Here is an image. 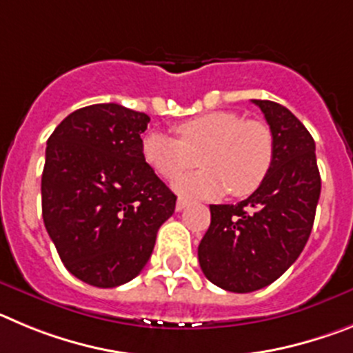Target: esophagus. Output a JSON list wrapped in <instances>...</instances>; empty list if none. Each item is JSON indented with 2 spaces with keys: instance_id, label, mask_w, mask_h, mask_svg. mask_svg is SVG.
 Returning <instances> with one entry per match:
<instances>
[{
  "instance_id": "esophagus-1",
  "label": "esophagus",
  "mask_w": 353,
  "mask_h": 353,
  "mask_svg": "<svg viewBox=\"0 0 353 353\" xmlns=\"http://www.w3.org/2000/svg\"><path fill=\"white\" fill-rule=\"evenodd\" d=\"M187 207V199H183V198H179L176 199V212H180V210H183V208Z\"/></svg>"
}]
</instances>
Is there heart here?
Wrapping results in <instances>:
<instances>
[{
    "mask_svg": "<svg viewBox=\"0 0 353 353\" xmlns=\"http://www.w3.org/2000/svg\"><path fill=\"white\" fill-rule=\"evenodd\" d=\"M180 139L161 132L143 141L145 161L159 176L173 182L199 162L203 170L174 183L187 198H214L228 192L252 194L267 179L274 161L269 125L236 113L215 111L176 125Z\"/></svg>",
    "mask_w": 353,
    "mask_h": 353,
    "instance_id": "obj_1",
    "label": "heart"
}]
</instances>
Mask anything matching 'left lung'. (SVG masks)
<instances>
[{
  "instance_id": "obj_1",
  "label": "left lung",
  "mask_w": 353,
  "mask_h": 353,
  "mask_svg": "<svg viewBox=\"0 0 353 353\" xmlns=\"http://www.w3.org/2000/svg\"><path fill=\"white\" fill-rule=\"evenodd\" d=\"M252 102L272 132V168L248 199L210 205V226L198 248L208 281L235 293L269 286L297 260L322 189L314 141L302 121L277 102Z\"/></svg>"
}]
</instances>
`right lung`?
<instances>
[{"instance_id":"1","label":"right lung","mask_w":353,"mask_h":353,"mask_svg":"<svg viewBox=\"0 0 353 353\" xmlns=\"http://www.w3.org/2000/svg\"><path fill=\"white\" fill-rule=\"evenodd\" d=\"M150 117L120 104L68 114L49 136L42 217L70 274L99 288L138 276L176 196L146 164Z\"/></svg>"}]
</instances>
